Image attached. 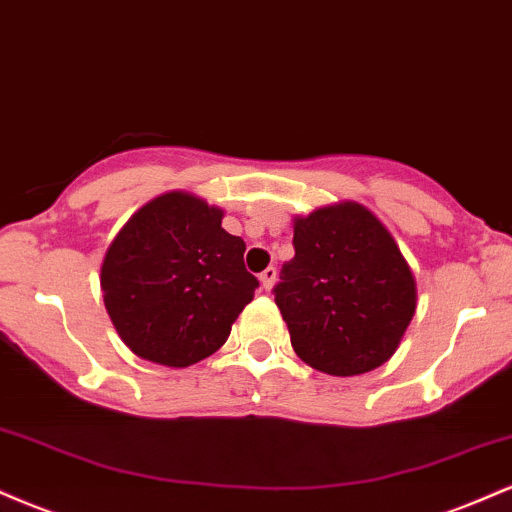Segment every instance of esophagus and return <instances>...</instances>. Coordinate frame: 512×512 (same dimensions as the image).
<instances>
[{"mask_svg": "<svg viewBox=\"0 0 512 512\" xmlns=\"http://www.w3.org/2000/svg\"><path fill=\"white\" fill-rule=\"evenodd\" d=\"M260 281H262V289H264V291L272 289L274 281H276V269H274V267H267V269H264V272L260 274Z\"/></svg>", "mask_w": 512, "mask_h": 512, "instance_id": "obj_1", "label": "esophagus"}]
</instances>
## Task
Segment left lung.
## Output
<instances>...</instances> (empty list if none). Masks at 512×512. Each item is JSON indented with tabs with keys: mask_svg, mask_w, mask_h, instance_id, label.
<instances>
[{
	"mask_svg": "<svg viewBox=\"0 0 512 512\" xmlns=\"http://www.w3.org/2000/svg\"><path fill=\"white\" fill-rule=\"evenodd\" d=\"M293 260L274 301L308 366L358 375L383 366L416 310V284L387 228L354 202L293 223Z\"/></svg>",
	"mask_w": 512,
	"mask_h": 512,
	"instance_id": "8db88e82",
	"label": "left lung"
}]
</instances>
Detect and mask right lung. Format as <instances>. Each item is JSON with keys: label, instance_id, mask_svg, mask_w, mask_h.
Instances as JSON below:
<instances>
[{"label": "right lung", "instance_id": "add662e5", "mask_svg": "<svg viewBox=\"0 0 512 512\" xmlns=\"http://www.w3.org/2000/svg\"><path fill=\"white\" fill-rule=\"evenodd\" d=\"M223 211L185 192L154 199L125 223L101 267L117 334L146 361L185 368L221 349L260 281Z\"/></svg>", "mask_w": 512, "mask_h": 512}]
</instances>
